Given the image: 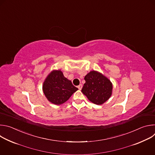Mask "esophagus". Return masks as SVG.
I'll return each mask as SVG.
<instances>
[{
    "mask_svg": "<svg viewBox=\"0 0 155 155\" xmlns=\"http://www.w3.org/2000/svg\"><path fill=\"white\" fill-rule=\"evenodd\" d=\"M82 87H83V86H82V84H79V85L78 86V90H81L82 89Z\"/></svg>",
    "mask_w": 155,
    "mask_h": 155,
    "instance_id": "obj_1",
    "label": "esophagus"
}]
</instances>
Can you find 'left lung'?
<instances>
[{"label": "left lung", "mask_w": 155, "mask_h": 155, "mask_svg": "<svg viewBox=\"0 0 155 155\" xmlns=\"http://www.w3.org/2000/svg\"><path fill=\"white\" fill-rule=\"evenodd\" d=\"M81 92L93 103L101 105L112 95L113 86L110 81L96 71H91L84 77Z\"/></svg>", "instance_id": "1"}]
</instances>
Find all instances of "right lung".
I'll return each mask as SVG.
<instances>
[{"mask_svg": "<svg viewBox=\"0 0 155 155\" xmlns=\"http://www.w3.org/2000/svg\"><path fill=\"white\" fill-rule=\"evenodd\" d=\"M77 90L78 88L64 76L61 71L51 72L43 84V91L47 99L56 105L67 101Z\"/></svg>", "mask_w": 155, "mask_h": 155, "instance_id": "1", "label": "right lung"}]
</instances>
